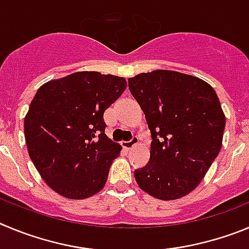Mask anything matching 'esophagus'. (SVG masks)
Segmentation results:
<instances>
[{
  "mask_svg": "<svg viewBox=\"0 0 249 249\" xmlns=\"http://www.w3.org/2000/svg\"><path fill=\"white\" fill-rule=\"evenodd\" d=\"M138 142H139V138H138V136H133V138L130 139L129 141H123L122 145H123V147H124V149L130 150L133 146H135V145L138 144Z\"/></svg>",
  "mask_w": 249,
  "mask_h": 249,
  "instance_id": "esophagus-1",
  "label": "esophagus"
}]
</instances>
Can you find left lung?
<instances>
[{
    "mask_svg": "<svg viewBox=\"0 0 249 249\" xmlns=\"http://www.w3.org/2000/svg\"><path fill=\"white\" fill-rule=\"evenodd\" d=\"M129 89L151 133L150 161L135 170L139 187L159 200L196 189L222 147L226 116L208 83L175 71L140 73Z\"/></svg>",
    "mask_w": 249,
    "mask_h": 249,
    "instance_id": "left-lung-1",
    "label": "left lung"
}]
</instances>
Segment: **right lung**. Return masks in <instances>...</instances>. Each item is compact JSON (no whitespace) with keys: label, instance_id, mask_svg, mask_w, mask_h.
Here are the masks:
<instances>
[{"label":"right lung","instance_id":"right-lung-1","mask_svg":"<svg viewBox=\"0 0 249 249\" xmlns=\"http://www.w3.org/2000/svg\"><path fill=\"white\" fill-rule=\"evenodd\" d=\"M126 88L125 78L77 71L38 89L24 118L28 154L47 185L83 200L103 190L122 146L105 135L104 111Z\"/></svg>","mask_w":249,"mask_h":249}]
</instances>
